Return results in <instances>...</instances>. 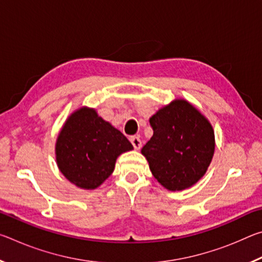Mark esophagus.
<instances>
[{"label":"esophagus","mask_w":262,"mask_h":262,"mask_svg":"<svg viewBox=\"0 0 262 262\" xmlns=\"http://www.w3.org/2000/svg\"><path fill=\"white\" fill-rule=\"evenodd\" d=\"M129 141L132 142L133 147H134L136 150H139V149L141 148L142 142H141V140H140L137 136H130V137H129Z\"/></svg>","instance_id":"1"}]
</instances>
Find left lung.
<instances>
[{
  "label": "left lung",
  "mask_w": 262,
  "mask_h": 262,
  "mask_svg": "<svg viewBox=\"0 0 262 262\" xmlns=\"http://www.w3.org/2000/svg\"><path fill=\"white\" fill-rule=\"evenodd\" d=\"M154 135L141 152L164 188L184 190L200 180L215 152V133L200 111L174 99L150 118Z\"/></svg>",
  "instance_id": "1"
}]
</instances>
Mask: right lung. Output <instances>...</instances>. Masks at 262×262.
<instances>
[{
  "mask_svg": "<svg viewBox=\"0 0 262 262\" xmlns=\"http://www.w3.org/2000/svg\"><path fill=\"white\" fill-rule=\"evenodd\" d=\"M133 145L120 130L99 117L95 108L82 106L69 115L57 135V167L70 183L96 189L112 174L117 158Z\"/></svg>",
  "mask_w": 262,
  "mask_h": 262,
  "instance_id": "add662e5",
  "label": "right lung"
}]
</instances>
